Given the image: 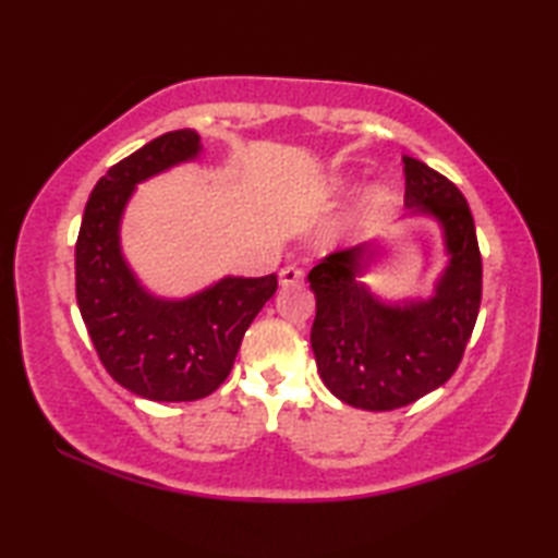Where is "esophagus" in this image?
<instances>
[{"mask_svg": "<svg viewBox=\"0 0 558 558\" xmlns=\"http://www.w3.org/2000/svg\"><path fill=\"white\" fill-rule=\"evenodd\" d=\"M302 280H305V270H302V268H298V266L280 268V286H286V288L300 286Z\"/></svg>", "mask_w": 558, "mask_h": 558, "instance_id": "1", "label": "esophagus"}]
</instances>
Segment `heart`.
I'll return each mask as SVG.
<instances>
[{
	"label": "heart",
	"mask_w": 558,
	"mask_h": 558,
	"mask_svg": "<svg viewBox=\"0 0 558 558\" xmlns=\"http://www.w3.org/2000/svg\"><path fill=\"white\" fill-rule=\"evenodd\" d=\"M381 202H384L381 192H369V194L364 196V209H366V211H374V209H379Z\"/></svg>",
	"instance_id": "obj_1"
}]
</instances>
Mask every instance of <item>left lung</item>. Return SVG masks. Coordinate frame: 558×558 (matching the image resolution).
Here are the masks:
<instances>
[{
    "mask_svg": "<svg viewBox=\"0 0 558 558\" xmlns=\"http://www.w3.org/2000/svg\"><path fill=\"white\" fill-rule=\"evenodd\" d=\"M405 206L446 226L450 266L436 298L389 307L354 276L366 245L329 253L310 270L317 300L313 352L317 372L339 401L364 411H393L446 384L462 362L483 300V256L460 189L436 169L403 157Z\"/></svg>",
    "mask_w": 558,
    "mask_h": 558,
    "instance_id": "obj_1",
    "label": "left lung"
}]
</instances>
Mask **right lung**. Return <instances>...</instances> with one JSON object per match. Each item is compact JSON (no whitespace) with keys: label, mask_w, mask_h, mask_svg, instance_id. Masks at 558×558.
<instances>
[{"label":"right lung","mask_w":558,"mask_h":558,"mask_svg":"<svg viewBox=\"0 0 558 558\" xmlns=\"http://www.w3.org/2000/svg\"><path fill=\"white\" fill-rule=\"evenodd\" d=\"M199 153V135L172 130L98 179L75 241V298L100 364L149 401H196L231 374L253 317L278 290L266 278H226L182 302L137 286L118 248V221L137 182Z\"/></svg>","instance_id":"1"}]
</instances>
